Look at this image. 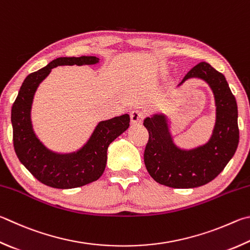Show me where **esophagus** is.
<instances>
[{
	"label": "esophagus",
	"mask_w": 250,
	"mask_h": 250,
	"mask_svg": "<svg viewBox=\"0 0 250 250\" xmlns=\"http://www.w3.org/2000/svg\"><path fill=\"white\" fill-rule=\"evenodd\" d=\"M130 118L132 124H139L144 118V112L140 109H133L130 112Z\"/></svg>",
	"instance_id": "1"
}]
</instances>
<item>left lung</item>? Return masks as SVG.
<instances>
[{
	"mask_svg": "<svg viewBox=\"0 0 250 250\" xmlns=\"http://www.w3.org/2000/svg\"><path fill=\"white\" fill-rule=\"evenodd\" d=\"M202 79L213 90L216 122L207 144L193 149H181L172 143L164 115L144 120L148 141L144 151L145 167L158 184L171 188H194L210 183L228 165L239 141L237 104L225 76L207 62H200L181 81Z\"/></svg>",
	"mask_w": 250,
	"mask_h": 250,
	"instance_id": "8db88e82",
	"label": "left lung"
}]
</instances>
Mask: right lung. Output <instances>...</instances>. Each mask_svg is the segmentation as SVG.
<instances>
[{"label": "right lung", "instance_id": "obj_1", "mask_svg": "<svg viewBox=\"0 0 250 250\" xmlns=\"http://www.w3.org/2000/svg\"><path fill=\"white\" fill-rule=\"evenodd\" d=\"M97 62L96 57L58 58L27 76L13 104V143L16 155L36 179L49 187L71 189L97 180L105 170L108 146L130 125L128 113L99 122L88 142L71 154L49 151L35 135L30 120L31 104L38 85L51 69L58 65L95 64Z\"/></svg>", "mask_w": 250, "mask_h": 250}]
</instances>
